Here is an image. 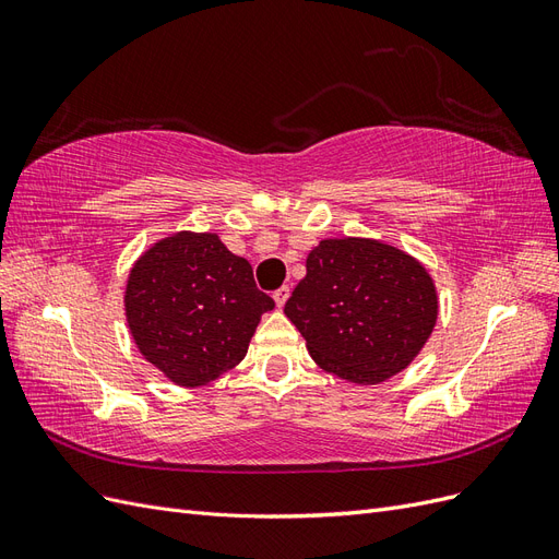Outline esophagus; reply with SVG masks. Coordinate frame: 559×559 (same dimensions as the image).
I'll return each instance as SVG.
<instances>
[{"label":"esophagus","instance_id":"1","mask_svg":"<svg viewBox=\"0 0 559 559\" xmlns=\"http://www.w3.org/2000/svg\"><path fill=\"white\" fill-rule=\"evenodd\" d=\"M289 294H292L289 286H280V289H275V292H273V298H275V302H277V308H282V306H284L286 298H289Z\"/></svg>","mask_w":559,"mask_h":559}]
</instances>
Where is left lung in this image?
Here are the masks:
<instances>
[{"label":"left lung","instance_id":"1","mask_svg":"<svg viewBox=\"0 0 559 559\" xmlns=\"http://www.w3.org/2000/svg\"><path fill=\"white\" fill-rule=\"evenodd\" d=\"M284 314L329 373L378 384L408 366L438 317L427 267L378 240H321Z\"/></svg>","mask_w":559,"mask_h":559}]
</instances>
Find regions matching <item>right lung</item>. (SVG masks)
Here are the masks:
<instances>
[{
  "label": "right lung",
  "mask_w": 559,
  "mask_h": 559,
  "mask_svg": "<svg viewBox=\"0 0 559 559\" xmlns=\"http://www.w3.org/2000/svg\"><path fill=\"white\" fill-rule=\"evenodd\" d=\"M275 300L257 289L247 259L214 233L181 230L132 265L126 317L142 357L181 386H200L240 364Z\"/></svg>",
  "instance_id": "1"
}]
</instances>
